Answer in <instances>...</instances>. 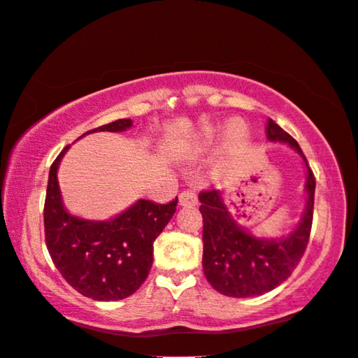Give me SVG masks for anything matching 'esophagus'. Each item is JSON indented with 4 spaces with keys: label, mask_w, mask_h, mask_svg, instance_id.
Here are the masks:
<instances>
[{
    "label": "esophagus",
    "mask_w": 358,
    "mask_h": 358,
    "mask_svg": "<svg viewBox=\"0 0 358 358\" xmlns=\"http://www.w3.org/2000/svg\"><path fill=\"white\" fill-rule=\"evenodd\" d=\"M198 203V196L193 190H184L179 195V204L180 206H195Z\"/></svg>",
    "instance_id": "34e87169"
}]
</instances>
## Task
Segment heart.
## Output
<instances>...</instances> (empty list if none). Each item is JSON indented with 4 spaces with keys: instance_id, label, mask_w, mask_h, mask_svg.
Instances as JSON below:
<instances>
[{
    "instance_id": "b5f03b06",
    "label": "heart",
    "mask_w": 358,
    "mask_h": 358,
    "mask_svg": "<svg viewBox=\"0 0 358 358\" xmlns=\"http://www.w3.org/2000/svg\"><path fill=\"white\" fill-rule=\"evenodd\" d=\"M243 134H244V131L241 130V128H238L236 124H233V125L230 127V138H231L233 141H239V139L243 138ZM210 136H213V131L208 130L206 133H204V141H209Z\"/></svg>"
}]
</instances>
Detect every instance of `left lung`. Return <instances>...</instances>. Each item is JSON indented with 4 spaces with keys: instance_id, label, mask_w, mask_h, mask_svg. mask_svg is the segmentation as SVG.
<instances>
[{
    "instance_id": "8db88e82",
    "label": "left lung",
    "mask_w": 358,
    "mask_h": 358,
    "mask_svg": "<svg viewBox=\"0 0 358 358\" xmlns=\"http://www.w3.org/2000/svg\"><path fill=\"white\" fill-rule=\"evenodd\" d=\"M269 141L292 145L308 169V201L301 222L282 239L255 238L231 219L219 190L200 192L203 215V271L208 282L222 295L248 298L276 289L294 273L308 248L313 227L315 179L296 141L271 119L266 125Z\"/></svg>"
}]
</instances>
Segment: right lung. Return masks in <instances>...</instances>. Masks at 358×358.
<instances>
[{
	"label": "right lung",
	"instance_id": "obj_1",
	"mask_svg": "<svg viewBox=\"0 0 358 358\" xmlns=\"http://www.w3.org/2000/svg\"><path fill=\"white\" fill-rule=\"evenodd\" d=\"M130 127L131 119H119L87 133L124 131ZM68 149L60 152L49 171L44 203L47 250L64 280L79 294L98 301L124 300L148 279L154 241L176 213L178 196L166 204L139 200L106 222L76 217L64 209L57 180Z\"/></svg>",
	"mask_w": 358,
	"mask_h": 358
}]
</instances>
